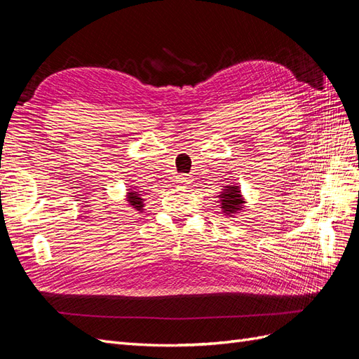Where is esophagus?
Returning <instances> with one entry per match:
<instances>
[{
	"mask_svg": "<svg viewBox=\"0 0 359 359\" xmlns=\"http://www.w3.org/2000/svg\"><path fill=\"white\" fill-rule=\"evenodd\" d=\"M177 182L181 184V186H187V184L191 182L190 175H186V173H181V175L177 177Z\"/></svg>",
	"mask_w": 359,
	"mask_h": 359,
	"instance_id": "1",
	"label": "esophagus"
}]
</instances>
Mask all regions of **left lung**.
<instances>
[{
  "instance_id": "1",
  "label": "left lung",
  "mask_w": 359,
  "mask_h": 359,
  "mask_svg": "<svg viewBox=\"0 0 359 359\" xmlns=\"http://www.w3.org/2000/svg\"><path fill=\"white\" fill-rule=\"evenodd\" d=\"M219 198L222 202V210L223 212H226V215H233L235 212L244 208V199L238 186H227L226 189H223L222 194H219Z\"/></svg>"
}]
</instances>
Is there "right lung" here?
Returning a JSON list of instances; mask_svg holds the SVG:
<instances>
[{
	"label": "right lung",
	"mask_w": 359,
	"mask_h": 359,
	"mask_svg": "<svg viewBox=\"0 0 359 359\" xmlns=\"http://www.w3.org/2000/svg\"><path fill=\"white\" fill-rule=\"evenodd\" d=\"M127 202H128V205H132L133 208L137 210V211L144 210V199L140 198L139 191H136L133 189H130L128 193H127Z\"/></svg>",
	"instance_id": "1"
}]
</instances>
